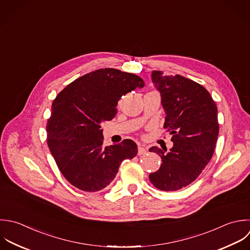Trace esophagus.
I'll return each instance as SVG.
<instances>
[{
    "mask_svg": "<svg viewBox=\"0 0 250 250\" xmlns=\"http://www.w3.org/2000/svg\"><path fill=\"white\" fill-rule=\"evenodd\" d=\"M146 153H147V149L143 145H139L138 146V155L141 156V155H145Z\"/></svg>",
    "mask_w": 250,
    "mask_h": 250,
    "instance_id": "esophagus-1",
    "label": "esophagus"
}]
</instances>
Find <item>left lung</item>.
I'll return each instance as SVG.
<instances>
[{
  "label": "left lung",
  "mask_w": 250,
  "mask_h": 250,
  "mask_svg": "<svg viewBox=\"0 0 250 250\" xmlns=\"http://www.w3.org/2000/svg\"><path fill=\"white\" fill-rule=\"evenodd\" d=\"M151 77L161 93L164 127L172 134L173 147L167 153L156 146L149 149L163 162L149 179L160 190L177 191L194 182L212 158L219 133L217 106L209 92L190 79L162 71H153Z\"/></svg>",
  "instance_id": "left-lung-1"
}]
</instances>
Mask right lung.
<instances>
[{
	"instance_id": "right-lung-1",
	"label": "right lung",
	"mask_w": 250,
	"mask_h": 250,
	"mask_svg": "<svg viewBox=\"0 0 250 250\" xmlns=\"http://www.w3.org/2000/svg\"><path fill=\"white\" fill-rule=\"evenodd\" d=\"M144 85L137 75L105 68L80 77L58 93L46 125L47 145L73 186L100 191L114 180L124 160L136 156L131 139L103 147L101 124L116 116L123 95Z\"/></svg>"
}]
</instances>
